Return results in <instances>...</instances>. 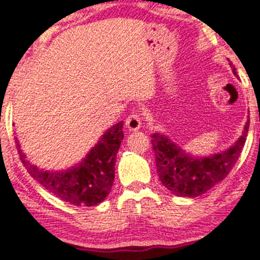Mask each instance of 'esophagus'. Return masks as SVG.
<instances>
[{
	"mask_svg": "<svg viewBox=\"0 0 260 260\" xmlns=\"http://www.w3.org/2000/svg\"><path fill=\"white\" fill-rule=\"evenodd\" d=\"M142 121H143V115L139 111H133L131 112V115H128V117L126 118V126L132 131H137L138 128L142 126Z\"/></svg>",
	"mask_w": 260,
	"mask_h": 260,
	"instance_id": "esophagus-1",
	"label": "esophagus"
}]
</instances>
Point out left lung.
Here are the masks:
<instances>
[{
    "label": "left lung",
    "mask_w": 260,
    "mask_h": 260,
    "mask_svg": "<svg viewBox=\"0 0 260 260\" xmlns=\"http://www.w3.org/2000/svg\"><path fill=\"white\" fill-rule=\"evenodd\" d=\"M235 73V68H234ZM249 120L241 138L229 150L198 159L184 154L174 143L159 133L151 134V144L161 183L181 197H198L228 177L237 162L246 143Z\"/></svg>",
    "instance_id": "obj_1"
}]
</instances>
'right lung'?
<instances>
[{
    "label": "right lung",
    "instance_id": "obj_1",
    "mask_svg": "<svg viewBox=\"0 0 260 260\" xmlns=\"http://www.w3.org/2000/svg\"><path fill=\"white\" fill-rule=\"evenodd\" d=\"M122 128L123 122L109 128L79 165L63 172L38 170L25 159L18 143L17 149L26 171L53 196L77 207H94L109 196L112 188L116 157L123 139Z\"/></svg>",
    "mask_w": 260,
    "mask_h": 260
}]
</instances>
